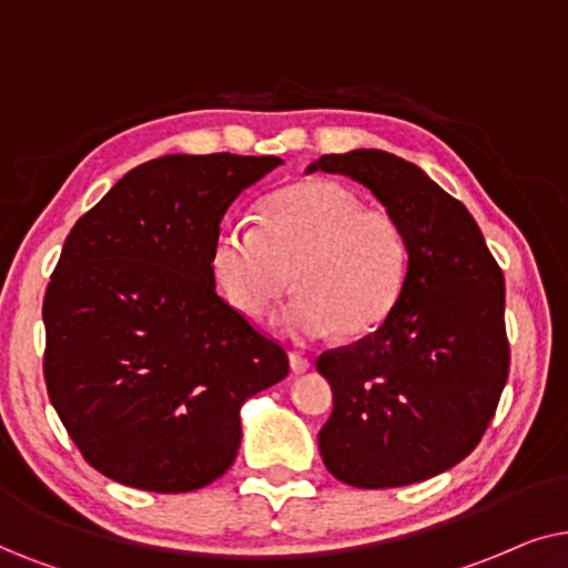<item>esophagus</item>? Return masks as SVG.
I'll list each match as a JSON object with an SVG mask.
<instances>
[{"label":"esophagus","instance_id":"1","mask_svg":"<svg viewBox=\"0 0 568 568\" xmlns=\"http://www.w3.org/2000/svg\"><path fill=\"white\" fill-rule=\"evenodd\" d=\"M291 368L296 374H304V372H308V368H312V361H308L306 355H301V353H291Z\"/></svg>","mask_w":568,"mask_h":568}]
</instances>
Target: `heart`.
I'll return each mask as SVG.
<instances>
[{"mask_svg":"<svg viewBox=\"0 0 568 568\" xmlns=\"http://www.w3.org/2000/svg\"><path fill=\"white\" fill-rule=\"evenodd\" d=\"M210 264L225 298L248 320L267 314L296 283L298 298L280 316L288 335L358 339L395 312L410 244L387 210H368L337 181L308 179L267 196L256 229L221 225Z\"/></svg>","mask_w":568,"mask_h":568,"instance_id":"b5f03b06","label":"heart"}]
</instances>
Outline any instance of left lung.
<instances>
[{
	"instance_id": "1",
	"label": "left lung",
	"mask_w": 568,
	"mask_h": 568,
	"mask_svg": "<svg viewBox=\"0 0 568 568\" xmlns=\"http://www.w3.org/2000/svg\"><path fill=\"white\" fill-rule=\"evenodd\" d=\"M372 189L410 244L395 312L374 335L322 353L332 387L320 430L327 470L355 488H397L449 470L478 447L506 376L504 272L463 202L384 150L322 155L306 169Z\"/></svg>"
}]
</instances>
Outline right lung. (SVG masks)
<instances>
[{"label":"right lung","mask_w":568,"mask_h":568,"mask_svg":"<svg viewBox=\"0 0 568 568\" xmlns=\"http://www.w3.org/2000/svg\"><path fill=\"white\" fill-rule=\"evenodd\" d=\"M275 155H163L119 179L64 241L43 298V379L67 434L105 478L153 494L233 465L241 405L288 355L215 293L231 202Z\"/></svg>","instance_id":"add662e5"}]
</instances>
